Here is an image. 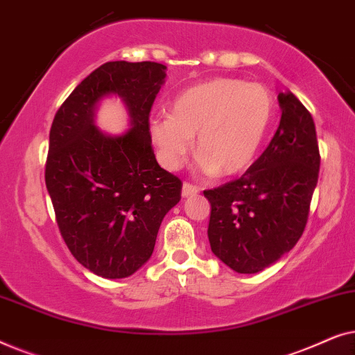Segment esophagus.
<instances>
[{
	"mask_svg": "<svg viewBox=\"0 0 355 355\" xmlns=\"http://www.w3.org/2000/svg\"><path fill=\"white\" fill-rule=\"evenodd\" d=\"M197 193H198L197 186H192V184L189 182L182 184V197H192V196H197Z\"/></svg>",
	"mask_w": 355,
	"mask_h": 355,
	"instance_id": "esophagus-1",
	"label": "esophagus"
}]
</instances>
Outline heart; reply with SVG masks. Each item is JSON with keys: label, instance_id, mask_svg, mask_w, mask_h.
Returning <instances> with one entry per match:
<instances>
[{"label": "heart", "instance_id": "heart-1", "mask_svg": "<svg viewBox=\"0 0 355 355\" xmlns=\"http://www.w3.org/2000/svg\"><path fill=\"white\" fill-rule=\"evenodd\" d=\"M271 116L273 100L265 87L213 79L181 92L169 114L150 121V137L164 168H179L196 137L202 173L236 176L255 162Z\"/></svg>", "mask_w": 355, "mask_h": 355}]
</instances>
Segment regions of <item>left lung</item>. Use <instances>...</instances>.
Wrapping results in <instances>:
<instances>
[{
  "instance_id": "8db88e82",
  "label": "left lung",
  "mask_w": 355,
  "mask_h": 355,
  "mask_svg": "<svg viewBox=\"0 0 355 355\" xmlns=\"http://www.w3.org/2000/svg\"><path fill=\"white\" fill-rule=\"evenodd\" d=\"M278 103V130L261 157L239 179L203 192L211 252L237 273H259L297 244L317 187L312 114L289 90L279 92Z\"/></svg>"
}]
</instances>
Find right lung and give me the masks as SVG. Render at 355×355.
<instances>
[{
  "mask_svg": "<svg viewBox=\"0 0 355 355\" xmlns=\"http://www.w3.org/2000/svg\"><path fill=\"white\" fill-rule=\"evenodd\" d=\"M166 66L110 61L87 76L53 119L45 182L71 254L106 279L134 275L153 254L163 218L181 200L182 182L159 166L148 116ZM116 96L130 129L96 128V110Z\"/></svg>",
  "mask_w": 355,
  "mask_h": 355,
  "instance_id": "add662e5",
  "label": "right lung"
}]
</instances>
